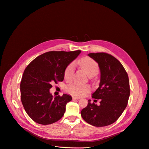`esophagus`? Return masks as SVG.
<instances>
[{
    "label": "esophagus",
    "mask_w": 149,
    "mask_h": 149,
    "mask_svg": "<svg viewBox=\"0 0 149 149\" xmlns=\"http://www.w3.org/2000/svg\"><path fill=\"white\" fill-rule=\"evenodd\" d=\"M72 99L73 100H78V99H80V98L78 97H75V96H73Z\"/></svg>",
    "instance_id": "1"
}]
</instances>
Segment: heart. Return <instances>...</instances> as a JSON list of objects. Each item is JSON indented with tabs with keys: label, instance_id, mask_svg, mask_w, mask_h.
<instances>
[{
	"label": "heart",
	"instance_id": "1",
	"mask_svg": "<svg viewBox=\"0 0 149 149\" xmlns=\"http://www.w3.org/2000/svg\"><path fill=\"white\" fill-rule=\"evenodd\" d=\"M79 63L89 76H94L99 73V67L98 64L90 57L85 56L82 58L80 59ZM74 68V65L73 63L70 64L67 67L64 72V77L66 79H68L72 76ZM65 90L72 94L82 96L90 91V87L87 85H82L73 82L69 83L66 86Z\"/></svg>",
	"mask_w": 149,
	"mask_h": 149
}]
</instances>
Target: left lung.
<instances>
[{
    "mask_svg": "<svg viewBox=\"0 0 149 149\" xmlns=\"http://www.w3.org/2000/svg\"><path fill=\"white\" fill-rule=\"evenodd\" d=\"M88 55L98 63L100 70L99 87L92 94V98L100 100V104L88 100L81 116L91 125L107 126L116 121L127 107L130 95L128 75L120 61L110 54L101 52Z\"/></svg>",
    "mask_w": 149,
    "mask_h": 149,
    "instance_id": "left-lung-1",
    "label": "left lung"
}]
</instances>
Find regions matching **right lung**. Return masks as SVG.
I'll use <instances>...</instances> for the list:
<instances>
[{"mask_svg": "<svg viewBox=\"0 0 149 149\" xmlns=\"http://www.w3.org/2000/svg\"><path fill=\"white\" fill-rule=\"evenodd\" d=\"M81 52H48L35 58L25 68L20 83L21 100L26 113L35 122L50 125L64 116L72 96L64 94L54 98L49 90L52 84L64 80L65 68Z\"/></svg>", "mask_w": 149, "mask_h": 149, "instance_id": "obj_1", "label": "right lung"}]
</instances>
